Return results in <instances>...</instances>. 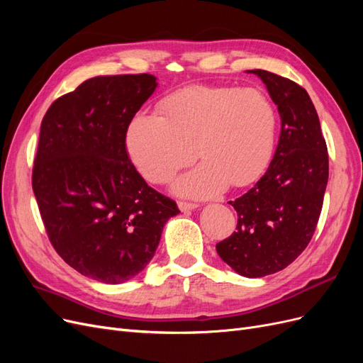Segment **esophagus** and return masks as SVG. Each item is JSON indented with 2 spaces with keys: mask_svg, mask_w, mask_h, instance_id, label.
<instances>
[{
  "mask_svg": "<svg viewBox=\"0 0 363 363\" xmlns=\"http://www.w3.org/2000/svg\"><path fill=\"white\" fill-rule=\"evenodd\" d=\"M199 206L195 203H189V201H179V208L182 212H188V211H194V208Z\"/></svg>",
  "mask_w": 363,
  "mask_h": 363,
  "instance_id": "esophagus-1",
  "label": "esophagus"
}]
</instances>
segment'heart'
I'll return each mask as SVG.
<instances>
[{
    "mask_svg": "<svg viewBox=\"0 0 363 363\" xmlns=\"http://www.w3.org/2000/svg\"><path fill=\"white\" fill-rule=\"evenodd\" d=\"M276 107L252 87L189 86L159 104V116L138 113L127 128V150L139 174L164 183L203 163L174 184L183 195L208 196L224 186L242 188L265 171L276 138Z\"/></svg>",
    "mask_w": 363,
    "mask_h": 363,
    "instance_id": "b5f03b06",
    "label": "heart"
}]
</instances>
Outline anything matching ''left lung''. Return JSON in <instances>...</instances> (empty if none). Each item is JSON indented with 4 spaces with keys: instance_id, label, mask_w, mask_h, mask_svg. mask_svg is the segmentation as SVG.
Instances as JSON below:
<instances>
[{
    "instance_id": "left-lung-1",
    "label": "left lung",
    "mask_w": 363,
    "mask_h": 363,
    "mask_svg": "<svg viewBox=\"0 0 363 363\" xmlns=\"http://www.w3.org/2000/svg\"><path fill=\"white\" fill-rule=\"evenodd\" d=\"M248 72L267 84L281 130L267 172L230 201L238 212L236 232L216 244V251L240 276L256 279L284 269L311 242L328 180V152L306 89L269 71Z\"/></svg>"
}]
</instances>
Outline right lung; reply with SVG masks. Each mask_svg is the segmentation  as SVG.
<instances>
[{
    "mask_svg": "<svg viewBox=\"0 0 363 363\" xmlns=\"http://www.w3.org/2000/svg\"><path fill=\"white\" fill-rule=\"evenodd\" d=\"M156 87L151 74L94 77L42 119L31 184L50 242L75 271L107 284L138 276L180 213L125 147L130 121Z\"/></svg>",
    "mask_w": 363,
    "mask_h": 363,
    "instance_id": "1",
    "label": "right lung"
}]
</instances>
